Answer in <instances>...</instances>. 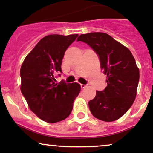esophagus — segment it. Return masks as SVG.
<instances>
[{"label": "esophagus", "mask_w": 153, "mask_h": 153, "mask_svg": "<svg viewBox=\"0 0 153 153\" xmlns=\"http://www.w3.org/2000/svg\"><path fill=\"white\" fill-rule=\"evenodd\" d=\"M87 85H84V84H80V87H81V88H85V87H86Z\"/></svg>", "instance_id": "34e87169"}]
</instances>
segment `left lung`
<instances>
[{
  "label": "left lung",
  "instance_id": "obj_1",
  "mask_svg": "<svg viewBox=\"0 0 153 153\" xmlns=\"http://www.w3.org/2000/svg\"><path fill=\"white\" fill-rule=\"evenodd\" d=\"M78 41L89 46L98 54L107 85L97 91L88 107L96 118L105 122L116 120L133 105L137 95L139 71L128 48L104 33L82 34Z\"/></svg>",
  "mask_w": 153,
  "mask_h": 153
}]
</instances>
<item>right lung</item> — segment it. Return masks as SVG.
I'll use <instances>...</instances> for the list:
<instances>
[{
  "mask_svg": "<svg viewBox=\"0 0 153 153\" xmlns=\"http://www.w3.org/2000/svg\"><path fill=\"white\" fill-rule=\"evenodd\" d=\"M78 36L74 34L44 37L22 65V94L30 110L47 123H56L68 117L80 91L79 83H56L55 79L56 73H62L65 52Z\"/></svg>",
  "mask_w": 153,
  "mask_h": 153,
  "instance_id": "add662e5",
  "label": "right lung"
}]
</instances>
